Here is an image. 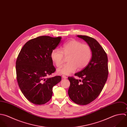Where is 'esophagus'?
I'll return each mask as SVG.
<instances>
[{
    "instance_id": "1",
    "label": "esophagus",
    "mask_w": 127,
    "mask_h": 127,
    "mask_svg": "<svg viewBox=\"0 0 127 127\" xmlns=\"http://www.w3.org/2000/svg\"><path fill=\"white\" fill-rule=\"evenodd\" d=\"M62 77L63 78H64V79H65V78H67V76H66L65 75H62Z\"/></svg>"
}]
</instances>
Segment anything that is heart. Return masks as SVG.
I'll return each mask as SVG.
<instances>
[{
  "label": "heart",
  "instance_id": "heart-1",
  "mask_svg": "<svg viewBox=\"0 0 127 127\" xmlns=\"http://www.w3.org/2000/svg\"><path fill=\"white\" fill-rule=\"evenodd\" d=\"M64 56L68 57L66 64L58 69L60 74L69 75L75 71L77 68L80 70L89 64L92 57V50L87 44H83L76 40H70L64 44L62 50L55 49L51 53V58L57 67H61L64 63Z\"/></svg>",
  "mask_w": 127,
  "mask_h": 127
}]
</instances>
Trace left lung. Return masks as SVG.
Instances as JSON below:
<instances>
[{
	"label": "left lung",
	"instance_id": "8db88e82",
	"mask_svg": "<svg viewBox=\"0 0 127 127\" xmlns=\"http://www.w3.org/2000/svg\"><path fill=\"white\" fill-rule=\"evenodd\" d=\"M89 45L92 57L89 64L80 72L74 74L82 79L68 77L70 86L68 90L69 98L79 105H87L94 101L101 92L108 75V58L106 52L94 38L87 36L77 35Z\"/></svg>",
	"mask_w": 127,
	"mask_h": 127
}]
</instances>
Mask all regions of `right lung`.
<instances>
[{
  "mask_svg": "<svg viewBox=\"0 0 127 127\" xmlns=\"http://www.w3.org/2000/svg\"><path fill=\"white\" fill-rule=\"evenodd\" d=\"M62 38L39 36L28 41L21 50L16 62V78L19 88L30 102L43 105L53 95V87L61 76L48 78L56 71L51 53L61 43Z\"/></svg>",
  "mask_w": 127,
  "mask_h": 127,
  "instance_id": "obj_1",
  "label": "right lung"
}]
</instances>
